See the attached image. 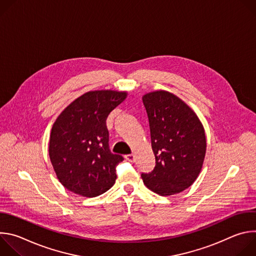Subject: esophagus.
<instances>
[{
	"instance_id": "34e87169",
	"label": "esophagus",
	"mask_w": 256,
	"mask_h": 256,
	"mask_svg": "<svg viewBox=\"0 0 256 256\" xmlns=\"http://www.w3.org/2000/svg\"><path fill=\"white\" fill-rule=\"evenodd\" d=\"M124 158H126L128 161L132 162V161H134V154H128V155H126V156H124Z\"/></svg>"
}]
</instances>
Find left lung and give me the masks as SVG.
<instances>
[{
    "label": "left lung",
    "instance_id": "1",
    "mask_svg": "<svg viewBox=\"0 0 256 256\" xmlns=\"http://www.w3.org/2000/svg\"><path fill=\"white\" fill-rule=\"evenodd\" d=\"M149 118L155 168L142 173L144 184L160 196L190 188L198 176L206 149L204 130L184 101L167 91L142 96Z\"/></svg>",
    "mask_w": 256,
    "mask_h": 256
}]
</instances>
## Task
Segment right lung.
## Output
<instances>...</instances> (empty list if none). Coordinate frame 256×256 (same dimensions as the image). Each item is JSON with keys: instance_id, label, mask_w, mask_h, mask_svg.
<instances>
[{"instance_id": "add662e5", "label": "right lung", "mask_w": 256, "mask_h": 256, "mask_svg": "<svg viewBox=\"0 0 256 256\" xmlns=\"http://www.w3.org/2000/svg\"><path fill=\"white\" fill-rule=\"evenodd\" d=\"M126 92L90 91L72 101L54 122L50 158L60 184L70 192L94 198L110 188L124 157L109 149L106 118Z\"/></svg>"}]
</instances>
